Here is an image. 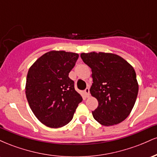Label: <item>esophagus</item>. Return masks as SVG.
I'll list each match as a JSON object with an SVG mask.
<instances>
[{
    "label": "esophagus",
    "mask_w": 157,
    "mask_h": 157,
    "mask_svg": "<svg viewBox=\"0 0 157 157\" xmlns=\"http://www.w3.org/2000/svg\"><path fill=\"white\" fill-rule=\"evenodd\" d=\"M84 92H85V94H86V97H89L90 96V90H89V87L86 88V89L84 90Z\"/></svg>",
    "instance_id": "esophagus-1"
}]
</instances>
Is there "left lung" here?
I'll return each instance as SVG.
<instances>
[{"instance_id": "left-lung-1", "label": "left lung", "mask_w": 157, "mask_h": 157, "mask_svg": "<svg viewBox=\"0 0 157 157\" xmlns=\"http://www.w3.org/2000/svg\"><path fill=\"white\" fill-rule=\"evenodd\" d=\"M81 58L91 68V95L98 106L94 118L102 125H116L125 120L136 102L139 86L134 68L120 56L103 52L82 53Z\"/></svg>"}]
</instances>
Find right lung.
Instances as JSON below:
<instances>
[{
    "instance_id": "1",
    "label": "right lung",
    "mask_w": 157,
    "mask_h": 157,
    "mask_svg": "<svg viewBox=\"0 0 157 157\" xmlns=\"http://www.w3.org/2000/svg\"><path fill=\"white\" fill-rule=\"evenodd\" d=\"M79 55L52 51L41 56L29 69L26 95L32 112L45 125L60 128L72 120L82 98L68 73Z\"/></svg>"
}]
</instances>
